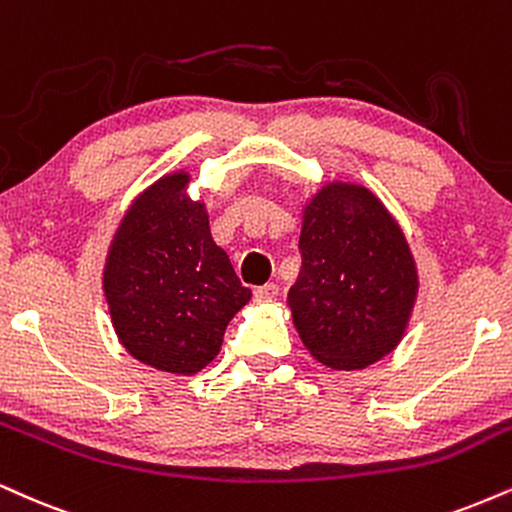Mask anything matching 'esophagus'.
<instances>
[{
  "label": "esophagus",
  "mask_w": 512,
  "mask_h": 512,
  "mask_svg": "<svg viewBox=\"0 0 512 512\" xmlns=\"http://www.w3.org/2000/svg\"><path fill=\"white\" fill-rule=\"evenodd\" d=\"M252 295H255L257 303H272L276 295H279V286L276 283H264V286H257Z\"/></svg>",
  "instance_id": "obj_1"
}]
</instances>
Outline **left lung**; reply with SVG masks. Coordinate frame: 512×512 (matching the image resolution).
Listing matches in <instances>:
<instances>
[{
	"instance_id": "1",
	"label": "left lung",
	"mask_w": 512,
	"mask_h": 512,
	"mask_svg": "<svg viewBox=\"0 0 512 512\" xmlns=\"http://www.w3.org/2000/svg\"><path fill=\"white\" fill-rule=\"evenodd\" d=\"M300 274L288 291L305 348L331 369H365L403 338L417 298L408 240L379 197L329 183L300 231Z\"/></svg>"
}]
</instances>
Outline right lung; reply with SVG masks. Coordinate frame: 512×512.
<instances>
[{"label": "right lung", "mask_w": 512, "mask_h": 512, "mask_svg": "<svg viewBox=\"0 0 512 512\" xmlns=\"http://www.w3.org/2000/svg\"><path fill=\"white\" fill-rule=\"evenodd\" d=\"M188 181L178 171L135 197L104 264V295L123 348L171 374L207 367L252 295L212 240L205 205L183 193Z\"/></svg>", "instance_id": "add662e5"}]
</instances>
